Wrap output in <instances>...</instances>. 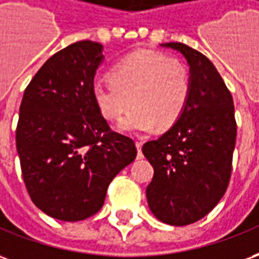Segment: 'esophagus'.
I'll list each match as a JSON object with an SVG mask.
<instances>
[{
    "label": "esophagus",
    "instance_id": "34e87169",
    "mask_svg": "<svg viewBox=\"0 0 259 259\" xmlns=\"http://www.w3.org/2000/svg\"><path fill=\"white\" fill-rule=\"evenodd\" d=\"M142 146H143V143L142 142H136V148H137V151H139V158H142Z\"/></svg>",
    "mask_w": 259,
    "mask_h": 259
}]
</instances>
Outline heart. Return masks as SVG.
I'll use <instances>...</instances> for the list:
<instances>
[{"mask_svg":"<svg viewBox=\"0 0 259 259\" xmlns=\"http://www.w3.org/2000/svg\"><path fill=\"white\" fill-rule=\"evenodd\" d=\"M191 77L182 61L155 52L127 56L112 68L111 78L92 84V98L99 113L116 120L117 130L129 135L148 133L158 124L172 126L185 109Z\"/></svg>","mask_w":259,"mask_h":259,"instance_id":"heart-1","label":"heart"}]
</instances>
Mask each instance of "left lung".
<instances>
[{
  "label": "left lung",
  "instance_id": "left-lung-1",
  "mask_svg": "<svg viewBox=\"0 0 259 259\" xmlns=\"http://www.w3.org/2000/svg\"><path fill=\"white\" fill-rule=\"evenodd\" d=\"M189 66L191 92L180 119L142 151L154 168L146 189L151 213L162 223H195L227 189L237 126L230 91L206 56L184 43H162Z\"/></svg>",
  "mask_w": 259,
  "mask_h": 259
}]
</instances>
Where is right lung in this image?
<instances>
[{
    "label": "right lung",
    "instance_id": "obj_1",
    "mask_svg": "<svg viewBox=\"0 0 259 259\" xmlns=\"http://www.w3.org/2000/svg\"><path fill=\"white\" fill-rule=\"evenodd\" d=\"M104 46L81 40L57 52L29 82L16 150L32 202L48 216L79 222L104 206L111 181L137 155L113 133L92 98Z\"/></svg>",
    "mask_w": 259,
    "mask_h": 259
}]
</instances>
